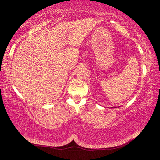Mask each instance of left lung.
<instances>
[{"instance_id": "left-lung-1", "label": "left lung", "mask_w": 160, "mask_h": 160, "mask_svg": "<svg viewBox=\"0 0 160 160\" xmlns=\"http://www.w3.org/2000/svg\"><path fill=\"white\" fill-rule=\"evenodd\" d=\"M112 108H113V107H112ZM113 108H116V107H113Z\"/></svg>"}]
</instances>
